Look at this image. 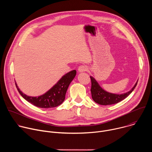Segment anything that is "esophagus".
<instances>
[{"label":"esophagus","mask_w":152,"mask_h":152,"mask_svg":"<svg viewBox=\"0 0 152 152\" xmlns=\"http://www.w3.org/2000/svg\"><path fill=\"white\" fill-rule=\"evenodd\" d=\"M88 70V67H86V66H85V65H82V66H79V68H78V71L79 72H86Z\"/></svg>","instance_id":"1"}]
</instances>
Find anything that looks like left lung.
<instances>
[{"mask_svg": "<svg viewBox=\"0 0 152 152\" xmlns=\"http://www.w3.org/2000/svg\"><path fill=\"white\" fill-rule=\"evenodd\" d=\"M90 79L91 81V92L92 99L96 103L102 105L115 104L124 100L133 91L138 83V82H137L132 90L129 92L121 94H116L106 92L100 87V86L94 77L90 76Z\"/></svg>", "mask_w": 152, "mask_h": 152, "instance_id": "8db88e82", "label": "left lung"}]
</instances>
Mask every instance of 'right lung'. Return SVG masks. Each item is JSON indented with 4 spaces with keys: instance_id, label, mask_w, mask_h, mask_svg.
<instances>
[{
    "instance_id": "right-lung-1",
    "label": "right lung",
    "mask_w": 152,
    "mask_h": 152,
    "mask_svg": "<svg viewBox=\"0 0 152 152\" xmlns=\"http://www.w3.org/2000/svg\"><path fill=\"white\" fill-rule=\"evenodd\" d=\"M76 75L75 70L67 73L46 93L38 97L28 96L20 90L16 83L15 86L20 95L33 105L41 108L55 107L60 105L64 101L69 86Z\"/></svg>"
}]
</instances>
